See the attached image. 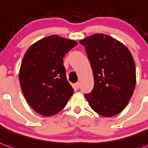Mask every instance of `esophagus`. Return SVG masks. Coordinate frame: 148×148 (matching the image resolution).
Instances as JSON below:
<instances>
[{
	"label": "esophagus",
	"instance_id": "obj_1",
	"mask_svg": "<svg viewBox=\"0 0 148 148\" xmlns=\"http://www.w3.org/2000/svg\"><path fill=\"white\" fill-rule=\"evenodd\" d=\"M79 86H80V83H79V82H77V83H75V87H76V88H79Z\"/></svg>",
	"mask_w": 148,
	"mask_h": 148
}]
</instances>
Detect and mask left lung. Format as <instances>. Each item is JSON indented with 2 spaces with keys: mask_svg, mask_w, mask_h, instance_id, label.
Here are the masks:
<instances>
[{
  "mask_svg": "<svg viewBox=\"0 0 148 148\" xmlns=\"http://www.w3.org/2000/svg\"><path fill=\"white\" fill-rule=\"evenodd\" d=\"M94 75V88L85 94L90 106L105 117L120 113L127 105L136 82L135 62L129 49L114 38L97 34L80 41Z\"/></svg>",
  "mask_w": 148,
  "mask_h": 148,
  "instance_id": "obj_1",
  "label": "left lung"
}]
</instances>
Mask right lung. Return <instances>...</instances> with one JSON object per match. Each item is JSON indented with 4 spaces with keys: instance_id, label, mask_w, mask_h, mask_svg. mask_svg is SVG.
I'll list each match as a JSON object with an SVG mask.
<instances>
[{
    "instance_id": "add662e5",
    "label": "right lung",
    "mask_w": 148,
    "mask_h": 148,
    "mask_svg": "<svg viewBox=\"0 0 148 148\" xmlns=\"http://www.w3.org/2000/svg\"><path fill=\"white\" fill-rule=\"evenodd\" d=\"M77 43L51 35L28 49L22 60L19 81L28 104L37 113L52 116L66 105L74 89L66 79L64 56Z\"/></svg>"
}]
</instances>
